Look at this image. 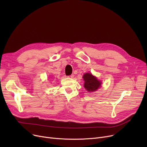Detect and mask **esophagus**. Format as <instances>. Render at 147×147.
I'll use <instances>...</instances> for the list:
<instances>
[{
    "instance_id": "1",
    "label": "esophagus",
    "mask_w": 147,
    "mask_h": 147,
    "mask_svg": "<svg viewBox=\"0 0 147 147\" xmlns=\"http://www.w3.org/2000/svg\"><path fill=\"white\" fill-rule=\"evenodd\" d=\"M68 78H71V79H72V78H74V75H70V76H68Z\"/></svg>"
}]
</instances>
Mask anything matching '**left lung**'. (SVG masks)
<instances>
[{
  "instance_id": "1",
  "label": "left lung",
  "mask_w": 147,
  "mask_h": 147,
  "mask_svg": "<svg viewBox=\"0 0 147 147\" xmlns=\"http://www.w3.org/2000/svg\"><path fill=\"white\" fill-rule=\"evenodd\" d=\"M83 78L84 81V88L89 93L95 92L101 86L102 82L99 80L95 76H93L91 73H85L83 75Z\"/></svg>"
}]
</instances>
